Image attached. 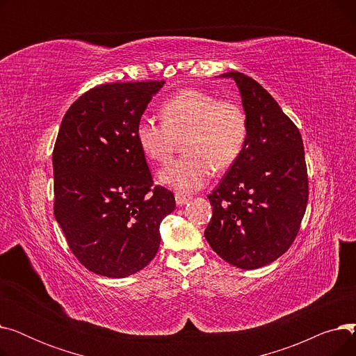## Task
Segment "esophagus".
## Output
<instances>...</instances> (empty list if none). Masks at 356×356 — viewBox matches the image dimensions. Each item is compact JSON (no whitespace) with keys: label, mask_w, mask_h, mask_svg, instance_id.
<instances>
[{"label":"esophagus","mask_w":356,"mask_h":356,"mask_svg":"<svg viewBox=\"0 0 356 356\" xmlns=\"http://www.w3.org/2000/svg\"><path fill=\"white\" fill-rule=\"evenodd\" d=\"M175 199H176V203L179 204V207H181V204H184V203H188V202H189L191 196H188V195H183V193H176Z\"/></svg>","instance_id":"esophagus-1"}]
</instances>
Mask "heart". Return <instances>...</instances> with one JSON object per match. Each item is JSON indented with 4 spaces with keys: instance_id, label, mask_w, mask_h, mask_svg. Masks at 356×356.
I'll return each instance as SVG.
<instances>
[{
    "instance_id": "obj_1",
    "label": "heart",
    "mask_w": 356,
    "mask_h": 356,
    "mask_svg": "<svg viewBox=\"0 0 356 356\" xmlns=\"http://www.w3.org/2000/svg\"><path fill=\"white\" fill-rule=\"evenodd\" d=\"M163 122L143 117L136 125V140L143 154L164 164L177 152L184 154L164 167L159 179L179 192L202 189L215 168L227 170L242 154L248 137L245 109L231 99L186 88L160 106Z\"/></svg>"
}]
</instances>
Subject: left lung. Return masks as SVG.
Wrapping results in <instances>:
<instances>
[{
    "mask_svg": "<svg viewBox=\"0 0 356 356\" xmlns=\"http://www.w3.org/2000/svg\"><path fill=\"white\" fill-rule=\"evenodd\" d=\"M235 81L248 117L242 154L208 196L212 219L204 238L227 263L242 270L264 267L294 242L309 199L300 131L270 93L239 72Z\"/></svg>",
    "mask_w": 356,
    "mask_h": 356,
    "instance_id": "obj_1",
    "label": "left lung"
}]
</instances>
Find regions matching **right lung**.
Here are the masks:
<instances>
[{
	"mask_svg": "<svg viewBox=\"0 0 356 356\" xmlns=\"http://www.w3.org/2000/svg\"><path fill=\"white\" fill-rule=\"evenodd\" d=\"M164 81L104 83L74 101L53 148L54 218L89 271L124 278L149 264L175 195L153 186L136 125Z\"/></svg>",
	"mask_w": 356,
	"mask_h": 356,
	"instance_id": "add662e5",
	"label": "right lung"
}]
</instances>
